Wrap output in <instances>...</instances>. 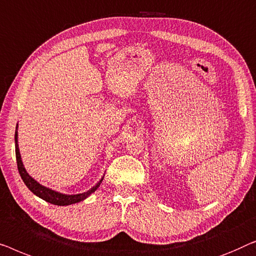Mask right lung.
<instances>
[{
    "instance_id": "right-lung-1",
    "label": "right lung",
    "mask_w": 256,
    "mask_h": 256,
    "mask_svg": "<svg viewBox=\"0 0 256 256\" xmlns=\"http://www.w3.org/2000/svg\"><path fill=\"white\" fill-rule=\"evenodd\" d=\"M15 142H16L15 148H16L17 168H18V172H20V175L22 180H23L25 186H26L28 188L30 189L36 196L40 197V198H42L46 202H48V203L54 204V205H60V206H64V205H70V204H74V203H78V202H81V200H84V198H87V197L90 195V194L95 192V190L100 186V182H102L103 178L100 180V181L97 183L95 186H92L90 190H88L87 192L78 194V195H64V194L56 192H54V190L46 188V186L39 184L37 181H34V180L28 174L26 170H25L23 164H22L20 154V150H18V144H17V128H16V132H15Z\"/></svg>"
}]
</instances>
